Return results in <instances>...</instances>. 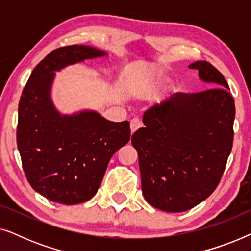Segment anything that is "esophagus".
<instances>
[{
	"label": "esophagus",
	"mask_w": 251,
	"mask_h": 251,
	"mask_svg": "<svg viewBox=\"0 0 251 251\" xmlns=\"http://www.w3.org/2000/svg\"><path fill=\"white\" fill-rule=\"evenodd\" d=\"M140 126H142V121L138 118H133L131 121H130V129H131V132L133 133L136 130H138Z\"/></svg>",
	"instance_id": "34e87169"
}]
</instances>
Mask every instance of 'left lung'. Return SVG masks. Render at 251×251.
<instances>
[{
    "label": "left lung",
    "mask_w": 251,
    "mask_h": 251,
    "mask_svg": "<svg viewBox=\"0 0 251 251\" xmlns=\"http://www.w3.org/2000/svg\"><path fill=\"white\" fill-rule=\"evenodd\" d=\"M190 68L212 87L175 94L145 112V126L132 135L139 157L142 191L154 208L190 210L218 186L233 145L234 98L225 77L208 61Z\"/></svg>",
    "instance_id": "1"
}]
</instances>
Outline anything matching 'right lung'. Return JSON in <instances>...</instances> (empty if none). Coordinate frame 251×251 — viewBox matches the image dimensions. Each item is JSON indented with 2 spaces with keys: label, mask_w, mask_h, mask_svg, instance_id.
<instances>
[{
  "label": "right lung",
  "mask_w": 251,
  "mask_h": 251,
  "mask_svg": "<svg viewBox=\"0 0 251 251\" xmlns=\"http://www.w3.org/2000/svg\"><path fill=\"white\" fill-rule=\"evenodd\" d=\"M105 54L89 46L58 48L36 65L20 97L17 145L24 173L34 190L58 203L90 200L112 155L130 139L128 121L96 112L60 115L51 102L53 71Z\"/></svg>",
  "instance_id": "right-lung-1"
}]
</instances>
